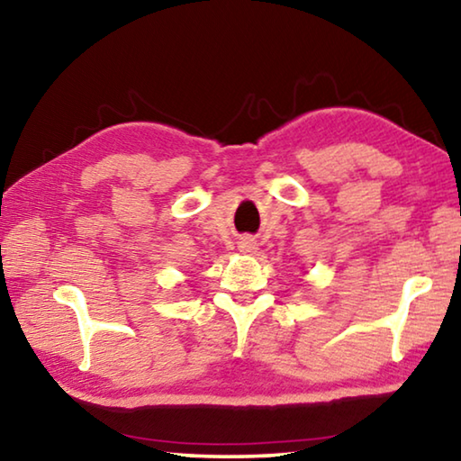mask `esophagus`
I'll return each instance as SVG.
<instances>
[{
  "label": "esophagus",
  "instance_id": "1",
  "mask_svg": "<svg viewBox=\"0 0 461 461\" xmlns=\"http://www.w3.org/2000/svg\"><path fill=\"white\" fill-rule=\"evenodd\" d=\"M238 248H240V252H252V249H256V244L252 238H241L238 241Z\"/></svg>",
  "mask_w": 461,
  "mask_h": 461
}]
</instances>
